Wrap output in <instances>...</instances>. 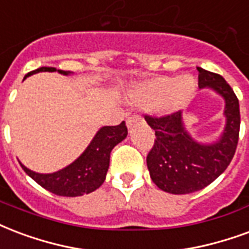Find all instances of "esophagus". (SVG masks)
I'll use <instances>...</instances> for the list:
<instances>
[{"instance_id": "obj_1", "label": "esophagus", "mask_w": 249, "mask_h": 249, "mask_svg": "<svg viewBox=\"0 0 249 249\" xmlns=\"http://www.w3.org/2000/svg\"><path fill=\"white\" fill-rule=\"evenodd\" d=\"M140 121H142V117H141V116L132 115L130 117H128V120H126V126H128V128H132L134 124H137Z\"/></svg>"}]
</instances>
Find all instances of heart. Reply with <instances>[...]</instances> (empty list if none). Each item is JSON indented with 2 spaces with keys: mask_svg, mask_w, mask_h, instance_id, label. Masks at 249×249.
Returning a JSON list of instances; mask_svg holds the SVG:
<instances>
[{
  "mask_svg": "<svg viewBox=\"0 0 249 249\" xmlns=\"http://www.w3.org/2000/svg\"><path fill=\"white\" fill-rule=\"evenodd\" d=\"M195 89L196 82L189 75L181 78L160 76L133 86L129 97L136 106L153 107L158 113L169 115L181 109L193 97Z\"/></svg>",
  "mask_w": 249,
  "mask_h": 249,
  "instance_id": "b5f03b06",
  "label": "heart"
}]
</instances>
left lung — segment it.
I'll return each instance as SVG.
<instances>
[{
	"instance_id": "left-lung-1",
	"label": "left lung",
	"mask_w": 249,
	"mask_h": 249,
	"mask_svg": "<svg viewBox=\"0 0 249 249\" xmlns=\"http://www.w3.org/2000/svg\"><path fill=\"white\" fill-rule=\"evenodd\" d=\"M199 88H211L224 99L226 126L218 141L200 143L186 130L182 112L162 117L145 116L156 132L152 150L146 157L152 181L170 194H190L202 190L227 169L236 152L240 109L230 84L218 73L198 67Z\"/></svg>"
}]
</instances>
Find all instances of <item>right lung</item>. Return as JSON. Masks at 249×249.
<instances>
[{
	"mask_svg": "<svg viewBox=\"0 0 249 249\" xmlns=\"http://www.w3.org/2000/svg\"><path fill=\"white\" fill-rule=\"evenodd\" d=\"M54 72V67H40L26 75L30 76L36 72ZM59 73L70 75V71L58 70ZM128 129L123 121L116 126H103L99 129L87 149L72 163L64 169L51 174H40L27 169L21 163L27 176L43 189L60 196H80L89 194L99 189L106 181L107 171L109 167V157L112 149L126 137Z\"/></svg>",
	"mask_w": 249,
	"mask_h": 249,
	"instance_id": "add662e5",
	"label": "right lung"
}]
</instances>
